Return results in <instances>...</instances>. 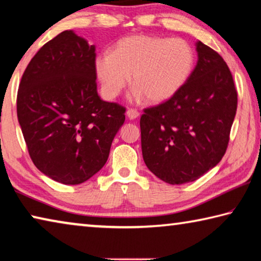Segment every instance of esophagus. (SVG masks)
Returning a JSON list of instances; mask_svg holds the SVG:
<instances>
[{"label": "esophagus", "mask_w": 261, "mask_h": 261, "mask_svg": "<svg viewBox=\"0 0 261 261\" xmlns=\"http://www.w3.org/2000/svg\"><path fill=\"white\" fill-rule=\"evenodd\" d=\"M126 114H127V118L130 119V120H134V119L139 118V115H140V113L138 112V111L134 110V109H128Z\"/></svg>", "instance_id": "1"}]
</instances>
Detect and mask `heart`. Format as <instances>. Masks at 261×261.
I'll return each instance as SVG.
<instances>
[{
  "label": "heart",
  "mask_w": 261,
  "mask_h": 261,
  "mask_svg": "<svg viewBox=\"0 0 261 261\" xmlns=\"http://www.w3.org/2000/svg\"><path fill=\"white\" fill-rule=\"evenodd\" d=\"M194 52L182 39L130 36L119 40L113 53L97 54L95 70L101 90L113 99L129 82L134 85L132 97L152 104L173 97L187 82L194 68Z\"/></svg>",
  "instance_id": "heart-1"
}]
</instances>
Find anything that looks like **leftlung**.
<instances>
[{
	"instance_id": "left-lung-1",
	"label": "left lung",
	"mask_w": 261,
	"mask_h": 261,
	"mask_svg": "<svg viewBox=\"0 0 261 261\" xmlns=\"http://www.w3.org/2000/svg\"><path fill=\"white\" fill-rule=\"evenodd\" d=\"M195 46L198 62L187 82L140 120L144 163L171 185L194 181L220 163L237 110L227 63L201 41Z\"/></svg>"
}]
</instances>
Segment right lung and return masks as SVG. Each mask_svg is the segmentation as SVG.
<instances>
[{
	"label": "right lung",
	"instance_id": "add662e5",
	"mask_svg": "<svg viewBox=\"0 0 261 261\" xmlns=\"http://www.w3.org/2000/svg\"><path fill=\"white\" fill-rule=\"evenodd\" d=\"M95 50L72 30L61 32L32 58L17 93L30 157L65 185L87 181L105 165L125 122V108L98 96Z\"/></svg>",
	"mask_w": 261,
	"mask_h": 261
}]
</instances>
